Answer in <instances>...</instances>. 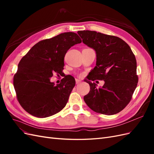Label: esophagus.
Instances as JSON below:
<instances>
[{"label": "esophagus", "mask_w": 154, "mask_h": 154, "mask_svg": "<svg viewBox=\"0 0 154 154\" xmlns=\"http://www.w3.org/2000/svg\"><path fill=\"white\" fill-rule=\"evenodd\" d=\"M81 82H82L81 80H78V79H76V84H79V83H80Z\"/></svg>", "instance_id": "34e87169"}]
</instances>
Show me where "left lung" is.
I'll use <instances>...</instances> for the list:
<instances>
[{
  "instance_id": "obj_1",
  "label": "left lung",
  "mask_w": 154,
  "mask_h": 154,
  "mask_svg": "<svg viewBox=\"0 0 154 154\" xmlns=\"http://www.w3.org/2000/svg\"><path fill=\"white\" fill-rule=\"evenodd\" d=\"M83 42L96 53V66L89 73V80H104L102 87L87 82L90 91L83 97L96 112L116 114L132 100L138 82L137 62L130 46L118 36L94 31H78Z\"/></svg>"
}]
</instances>
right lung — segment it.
Wrapping results in <instances>:
<instances>
[{"label":"right lung","instance_id":"right-lung-1","mask_svg":"<svg viewBox=\"0 0 154 154\" xmlns=\"http://www.w3.org/2000/svg\"><path fill=\"white\" fill-rule=\"evenodd\" d=\"M82 40L76 33L67 32L38 42L24 56L13 78L18 101L27 112L37 118H47L66 106L75 80L66 76L54 85L50 82L53 73H62L67 51Z\"/></svg>","mask_w":154,"mask_h":154}]
</instances>
